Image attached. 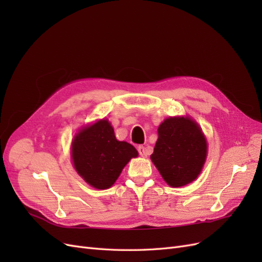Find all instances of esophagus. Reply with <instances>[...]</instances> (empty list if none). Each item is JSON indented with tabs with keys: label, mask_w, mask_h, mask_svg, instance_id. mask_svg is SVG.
Returning a JSON list of instances; mask_svg holds the SVG:
<instances>
[{
	"label": "esophagus",
	"mask_w": 262,
	"mask_h": 262,
	"mask_svg": "<svg viewBox=\"0 0 262 262\" xmlns=\"http://www.w3.org/2000/svg\"><path fill=\"white\" fill-rule=\"evenodd\" d=\"M138 152H139V154H140L141 156H143V157H145V156L147 155L146 149H145V147H144L143 145H140V146L138 147Z\"/></svg>",
	"instance_id": "esophagus-1"
}]
</instances>
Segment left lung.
Here are the masks:
<instances>
[{
  "label": "left lung",
  "instance_id": "obj_1",
  "mask_svg": "<svg viewBox=\"0 0 262 262\" xmlns=\"http://www.w3.org/2000/svg\"><path fill=\"white\" fill-rule=\"evenodd\" d=\"M207 157V142L199 125L190 118H168L158 128L150 155L162 177L171 187L193 181Z\"/></svg>",
  "mask_w": 262,
  "mask_h": 262
}]
</instances>
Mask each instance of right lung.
<instances>
[{"label":"right lung","mask_w":262,"mask_h":262,"mask_svg":"<svg viewBox=\"0 0 262 262\" xmlns=\"http://www.w3.org/2000/svg\"><path fill=\"white\" fill-rule=\"evenodd\" d=\"M137 156L136 147L128 142L118 141L113 126L104 119L82 129L72 143L76 171L96 189L112 187L124 166Z\"/></svg>","instance_id":"right-lung-1"}]
</instances>
